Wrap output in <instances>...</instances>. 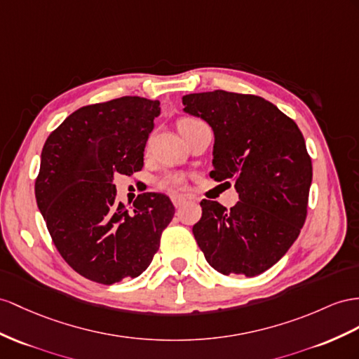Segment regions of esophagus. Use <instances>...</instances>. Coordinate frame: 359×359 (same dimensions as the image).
<instances>
[{
  "label": "esophagus",
  "instance_id": "34e87169",
  "mask_svg": "<svg viewBox=\"0 0 359 359\" xmlns=\"http://www.w3.org/2000/svg\"><path fill=\"white\" fill-rule=\"evenodd\" d=\"M171 201H172V205H174V206H176V208H180L182 205H185V203H187V197L174 194V196H171Z\"/></svg>",
  "mask_w": 359,
  "mask_h": 359
}]
</instances>
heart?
Instances as JSON below:
<instances>
[{
    "mask_svg": "<svg viewBox=\"0 0 359 359\" xmlns=\"http://www.w3.org/2000/svg\"><path fill=\"white\" fill-rule=\"evenodd\" d=\"M196 121H197V119H183V121L180 123V128L183 126H188V124L196 123ZM185 182H187V179H185V176H182V174H168V176L162 177L161 185L163 188H167V189L176 191V189L185 188Z\"/></svg>",
    "mask_w": 359,
    "mask_h": 359,
    "instance_id": "heart-1",
    "label": "heart"
}]
</instances>
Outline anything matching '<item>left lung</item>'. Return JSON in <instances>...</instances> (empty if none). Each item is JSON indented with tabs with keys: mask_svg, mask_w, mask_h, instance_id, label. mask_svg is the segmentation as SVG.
<instances>
[{
	"mask_svg": "<svg viewBox=\"0 0 359 359\" xmlns=\"http://www.w3.org/2000/svg\"><path fill=\"white\" fill-rule=\"evenodd\" d=\"M182 103L214 130L210 177L235 180L240 194L229 210L201 201L192 233L210 267L253 278L288 252L305 224L312 182L305 140L290 116L258 95L218 89Z\"/></svg>",
	"mask_w": 359,
	"mask_h": 359,
	"instance_id": "1",
	"label": "left lung"
}]
</instances>
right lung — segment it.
I'll use <instances>...</instances> for the list:
<instances>
[{"label": "right lung", "mask_w": 359, "mask_h": 359, "mask_svg": "<svg viewBox=\"0 0 359 359\" xmlns=\"http://www.w3.org/2000/svg\"><path fill=\"white\" fill-rule=\"evenodd\" d=\"M158 100L121 97L77 109L43 144L36 201L51 240L72 270L110 285L149 267L174 217L159 192L116 203L114 174L144 167V149L159 116Z\"/></svg>", "instance_id": "1"}]
</instances>
